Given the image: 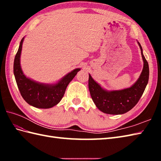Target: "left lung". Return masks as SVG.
<instances>
[{"mask_svg": "<svg viewBox=\"0 0 161 161\" xmlns=\"http://www.w3.org/2000/svg\"><path fill=\"white\" fill-rule=\"evenodd\" d=\"M138 44L141 50L144 65L141 76L132 86L123 90L107 91L95 82L89 75L88 88L92 100L96 107L104 114L112 115L125 114L135 107L144 93L149 80V64L143 55L141 44L139 43Z\"/></svg>", "mask_w": 161, "mask_h": 161, "instance_id": "obj_1", "label": "left lung"}]
</instances>
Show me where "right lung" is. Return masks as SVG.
I'll return each instance as SVG.
<instances>
[{
  "instance_id": "1",
  "label": "right lung",
  "mask_w": 161,
  "mask_h": 161,
  "mask_svg": "<svg viewBox=\"0 0 161 161\" xmlns=\"http://www.w3.org/2000/svg\"><path fill=\"white\" fill-rule=\"evenodd\" d=\"M24 38L20 46L14 61V74L19 90L27 103L39 108H49L57 105L62 99L65 91L72 80L80 71V68L73 70L55 84H43L33 81L23 75L20 68V57Z\"/></svg>"
}]
</instances>
